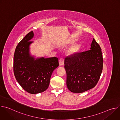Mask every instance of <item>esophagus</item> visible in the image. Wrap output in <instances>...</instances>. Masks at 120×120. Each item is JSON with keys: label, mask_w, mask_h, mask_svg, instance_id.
Here are the masks:
<instances>
[{"label": "esophagus", "mask_w": 120, "mask_h": 120, "mask_svg": "<svg viewBox=\"0 0 120 120\" xmlns=\"http://www.w3.org/2000/svg\"><path fill=\"white\" fill-rule=\"evenodd\" d=\"M59 63L60 65H63L64 64V59L63 58H61L59 60Z\"/></svg>", "instance_id": "34e87169"}]
</instances>
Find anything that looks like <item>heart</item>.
<instances>
[{"instance_id": "b5f03b06", "label": "heart", "mask_w": 120, "mask_h": 120, "mask_svg": "<svg viewBox=\"0 0 120 120\" xmlns=\"http://www.w3.org/2000/svg\"><path fill=\"white\" fill-rule=\"evenodd\" d=\"M75 39H71L68 41L65 44V45H69L74 43L75 41ZM80 49V45L78 44H74L71 47H70L67 51V54L69 55H73L78 52Z\"/></svg>"}]
</instances>
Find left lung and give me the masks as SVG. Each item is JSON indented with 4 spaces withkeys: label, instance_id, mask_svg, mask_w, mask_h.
Masks as SVG:
<instances>
[{
    "label": "left lung",
    "instance_id": "1",
    "mask_svg": "<svg viewBox=\"0 0 120 120\" xmlns=\"http://www.w3.org/2000/svg\"><path fill=\"white\" fill-rule=\"evenodd\" d=\"M102 66L101 48L93 38L90 50L65 58L68 89L74 93H81L94 88L100 79Z\"/></svg>",
    "mask_w": 120,
    "mask_h": 120
}]
</instances>
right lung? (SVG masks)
Instances as JSON below:
<instances>
[{
    "label": "right lung",
    "mask_w": 120,
    "mask_h": 120,
    "mask_svg": "<svg viewBox=\"0 0 120 120\" xmlns=\"http://www.w3.org/2000/svg\"><path fill=\"white\" fill-rule=\"evenodd\" d=\"M33 31L28 33L17 45L14 56V73L21 86L27 92L37 94L48 87L54 70L59 66L56 57L36 58L30 53Z\"/></svg>",
    "instance_id": "add662e5"
}]
</instances>
